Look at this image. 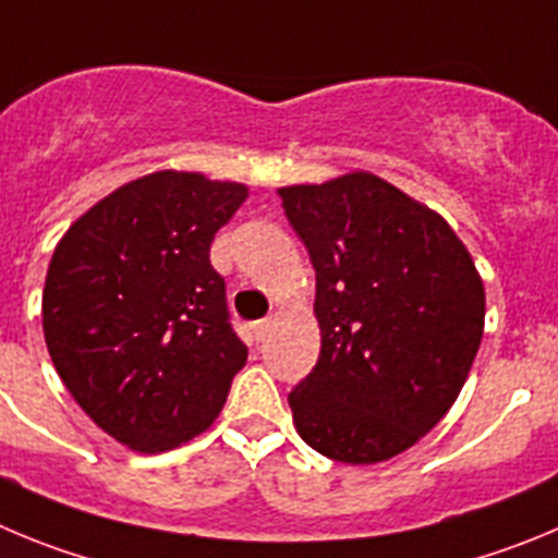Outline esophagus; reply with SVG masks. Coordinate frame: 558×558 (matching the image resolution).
Returning <instances> with one entry per match:
<instances>
[{"instance_id": "34e87169", "label": "esophagus", "mask_w": 558, "mask_h": 558, "mask_svg": "<svg viewBox=\"0 0 558 558\" xmlns=\"http://www.w3.org/2000/svg\"><path fill=\"white\" fill-rule=\"evenodd\" d=\"M269 325H272V323H269V319H258V323L253 325V330H255V339H264V336L269 333Z\"/></svg>"}]
</instances>
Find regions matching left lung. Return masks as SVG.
<instances>
[{
    "instance_id": "obj_1",
    "label": "left lung",
    "mask_w": 558,
    "mask_h": 558,
    "mask_svg": "<svg viewBox=\"0 0 558 558\" xmlns=\"http://www.w3.org/2000/svg\"><path fill=\"white\" fill-rule=\"evenodd\" d=\"M316 272L323 348L289 395L316 453L378 464L423 439L459 398L486 294L441 214L364 169L278 189Z\"/></svg>"
}]
</instances>
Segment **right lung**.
<instances>
[{
	"label": "right lung",
	"instance_id": "add662e5",
	"mask_svg": "<svg viewBox=\"0 0 558 558\" xmlns=\"http://www.w3.org/2000/svg\"><path fill=\"white\" fill-rule=\"evenodd\" d=\"M250 189L160 169L119 185L54 247L44 339L80 409L135 453L205 434L247 348L233 333L210 242Z\"/></svg>",
	"mask_w": 558,
	"mask_h": 558
}]
</instances>
